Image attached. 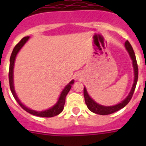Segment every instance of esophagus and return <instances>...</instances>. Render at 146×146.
<instances>
[{
    "label": "esophagus",
    "instance_id": "obj_1",
    "mask_svg": "<svg viewBox=\"0 0 146 146\" xmlns=\"http://www.w3.org/2000/svg\"><path fill=\"white\" fill-rule=\"evenodd\" d=\"M76 78H77L78 80H81V79H82V77H81V76H80V74H78L77 76H76Z\"/></svg>",
    "mask_w": 146,
    "mask_h": 146
}]
</instances>
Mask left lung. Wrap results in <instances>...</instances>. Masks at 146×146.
<instances>
[{"instance_id": "8db88e82", "label": "left lung", "mask_w": 146, "mask_h": 146, "mask_svg": "<svg viewBox=\"0 0 146 146\" xmlns=\"http://www.w3.org/2000/svg\"><path fill=\"white\" fill-rule=\"evenodd\" d=\"M125 48L127 49V52L129 53V57L132 60V63H133V71H134V80H133V84L131 88V90L129 92V95L127 96V98L124 100H123L122 102L118 103V104L113 105V106H104L102 104H99L98 103L94 101L90 96L88 93V92L86 90V88L84 87V98H85V102L88 108L95 113H98L100 115H108V114H111L112 113H114L116 111H119L123 108H124L128 103L129 102L130 99L133 97V92L136 89V83H137V80H138V66H137V62H136V55L133 51V49L132 48L131 44H129V42L128 41L125 42Z\"/></svg>"}]
</instances>
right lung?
Segmentation results:
<instances>
[{"mask_svg":"<svg viewBox=\"0 0 146 146\" xmlns=\"http://www.w3.org/2000/svg\"><path fill=\"white\" fill-rule=\"evenodd\" d=\"M29 37H24L18 44L14 47V48L13 50V52L11 54L10 59V69H9V82H10V87L11 92H12L13 96L14 97L18 104L22 107V108L24 109L25 111H27L28 113L33 114V115L38 116V117H52L56 115H58L59 113H60L64 110V104H65V99H66V95L68 94V92L70 90L72 85L74 83V80H71L70 82H69L68 84L66 85V86L64 87V89H63V91L61 92V93L60 95V97L57 100V103L53 105L51 108L44 110V111H35V110H32V109L29 108L26 105H24L20 100L19 99V98L17 96L16 92H15L14 89V83H13V68H14V63L16 57H17V54L19 53L20 49L24 46V44H26V42L28 41Z\"/></svg>","mask_w":146,"mask_h":146,"instance_id":"1","label":"right lung"}]
</instances>
